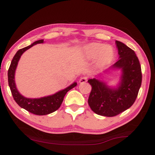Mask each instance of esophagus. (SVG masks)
Here are the masks:
<instances>
[{"label":"esophagus","mask_w":155,"mask_h":155,"mask_svg":"<svg viewBox=\"0 0 155 155\" xmlns=\"http://www.w3.org/2000/svg\"><path fill=\"white\" fill-rule=\"evenodd\" d=\"M87 81V77H86V76L82 77L79 80L80 83H81V84H83V83H84V82H86Z\"/></svg>","instance_id":"obj_1"}]
</instances>
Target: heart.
Masks as SVG:
<instances>
[{
    "mask_svg": "<svg viewBox=\"0 0 155 155\" xmlns=\"http://www.w3.org/2000/svg\"><path fill=\"white\" fill-rule=\"evenodd\" d=\"M84 52L88 58H98L99 63L102 65L110 63L114 57V50L111 46H105L99 43L88 44L84 47Z\"/></svg>",
    "mask_w": 155,
    "mask_h": 155,
    "instance_id": "b5f03b06",
    "label": "heart"
}]
</instances>
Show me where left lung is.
I'll return each instance as SVG.
<instances>
[{"instance_id":"left-lung-1","label":"left lung","mask_w":155,"mask_h":155,"mask_svg":"<svg viewBox=\"0 0 155 155\" xmlns=\"http://www.w3.org/2000/svg\"><path fill=\"white\" fill-rule=\"evenodd\" d=\"M119 58L113 68L121 69L118 88L112 89L103 82L90 79L92 86L88 104L95 114L112 117L122 113L134 104L142 83V71L134 51L122 42L116 41Z\"/></svg>"}]
</instances>
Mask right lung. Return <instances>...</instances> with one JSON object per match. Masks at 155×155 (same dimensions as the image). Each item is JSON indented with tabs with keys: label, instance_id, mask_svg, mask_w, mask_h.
I'll list each match as a JSON object with an SVG mask.
<instances>
[{
	"label": "right lung",
	"instance_id": "right-lung-1",
	"mask_svg": "<svg viewBox=\"0 0 155 155\" xmlns=\"http://www.w3.org/2000/svg\"><path fill=\"white\" fill-rule=\"evenodd\" d=\"M43 42V39L38 40V41L31 44V45L18 50L12 58L8 72V84H9L10 90H11L14 100L20 107L23 108L31 114L39 116L47 115V114L53 113L57 109H58V108L61 107V104L63 102V98H64L66 93L69 90H71L72 88L75 87L77 85V83L74 82L73 84L68 87L67 88L60 91V92H58L56 94L51 95V96L41 97L39 99L26 98L19 93L16 88L15 83V73L18 61L20 60L22 54L25 51L29 49V48H31L35 44H41Z\"/></svg>",
	"mask_w": 155,
	"mask_h": 155
}]
</instances>
